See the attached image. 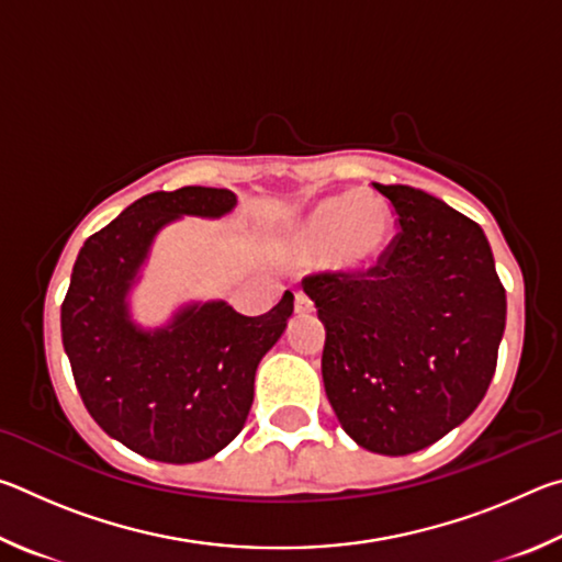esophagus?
Listing matches in <instances>:
<instances>
[{
	"label": "esophagus",
	"mask_w": 562,
	"mask_h": 562,
	"mask_svg": "<svg viewBox=\"0 0 562 562\" xmlns=\"http://www.w3.org/2000/svg\"><path fill=\"white\" fill-rule=\"evenodd\" d=\"M294 312H297V315H307V312H312V300L302 290L294 292Z\"/></svg>",
	"instance_id": "obj_1"
}]
</instances>
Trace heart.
Returning <instances> with one entry per match:
<instances>
[{
    "label": "heart",
    "instance_id": "1",
    "mask_svg": "<svg viewBox=\"0 0 562 562\" xmlns=\"http://www.w3.org/2000/svg\"><path fill=\"white\" fill-rule=\"evenodd\" d=\"M396 215L374 190L322 198L284 235V255L307 262L325 252L329 268L361 272L374 268L392 247Z\"/></svg>",
    "mask_w": 562,
    "mask_h": 562
}]
</instances>
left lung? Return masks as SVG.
<instances>
[{"label": "left lung", "mask_w": 562, "mask_h": 562, "mask_svg": "<svg viewBox=\"0 0 562 562\" xmlns=\"http://www.w3.org/2000/svg\"><path fill=\"white\" fill-rule=\"evenodd\" d=\"M398 235L372 270L304 278L327 339L322 379L361 449L422 451L473 414L496 372L506 290L481 225L412 186L374 183Z\"/></svg>", "instance_id": "8db88e82"}]
</instances>
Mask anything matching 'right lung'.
Instances as JSON below:
<instances>
[{
    "mask_svg": "<svg viewBox=\"0 0 562 562\" xmlns=\"http://www.w3.org/2000/svg\"><path fill=\"white\" fill-rule=\"evenodd\" d=\"M227 188L186 186L131 203L83 243L61 304V339L74 382L103 431L146 459L195 463L243 431L260 359L294 310L288 290L268 315H237L223 300L188 302L166 325L131 317L156 235L178 217H223Z\"/></svg>",
    "mask_w": 562,
    "mask_h": 562,
    "instance_id": "obj_1",
    "label": "right lung"
}]
</instances>
